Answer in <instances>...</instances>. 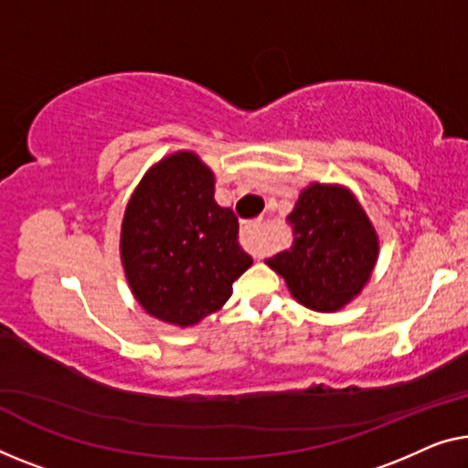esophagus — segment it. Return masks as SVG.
Segmentation results:
<instances>
[{
	"instance_id": "esophagus-1",
	"label": "esophagus",
	"mask_w": 468,
	"mask_h": 468,
	"mask_svg": "<svg viewBox=\"0 0 468 468\" xmlns=\"http://www.w3.org/2000/svg\"><path fill=\"white\" fill-rule=\"evenodd\" d=\"M261 233H262V222H248L241 229V241L248 250H252L256 256H261Z\"/></svg>"
}]
</instances>
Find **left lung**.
Listing matches in <instances>:
<instances>
[{"mask_svg":"<svg viewBox=\"0 0 468 468\" xmlns=\"http://www.w3.org/2000/svg\"><path fill=\"white\" fill-rule=\"evenodd\" d=\"M292 246L267 258L298 303L338 311L359 294L372 273L378 239L366 212L340 186L311 185L285 218Z\"/></svg>","mask_w":468,"mask_h":468,"instance_id":"8db88e82","label":"left lung"}]
</instances>
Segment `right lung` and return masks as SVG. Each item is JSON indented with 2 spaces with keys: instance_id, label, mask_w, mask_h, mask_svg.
<instances>
[{
  "instance_id": "right-lung-1",
  "label": "right lung",
  "mask_w": 468,
  "mask_h": 468,
  "mask_svg": "<svg viewBox=\"0 0 468 468\" xmlns=\"http://www.w3.org/2000/svg\"><path fill=\"white\" fill-rule=\"evenodd\" d=\"M239 220L214 201V176L193 153L146 174L122 227V261L136 301L167 324L193 325L218 311L250 269Z\"/></svg>"
}]
</instances>
